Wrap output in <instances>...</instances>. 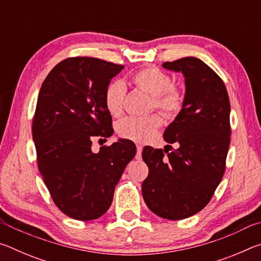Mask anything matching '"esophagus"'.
<instances>
[{
    "label": "esophagus",
    "instance_id": "obj_1",
    "mask_svg": "<svg viewBox=\"0 0 261 261\" xmlns=\"http://www.w3.org/2000/svg\"><path fill=\"white\" fill-rule=\"evenodd\" d=\"M141 152H143V147H141V145H137V154H136V159H139L141 158Z\"/></svg>",
    "mask_w": 261,
    "mask_h": 261
}]
</instances>
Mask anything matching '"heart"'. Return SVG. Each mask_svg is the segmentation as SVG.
<instances>
[{
	"label": "heart",
	"instance_id": "b5f03b06",
	"mask_svg": "<svg viewBox=\"0 0 261 261\" xmlns=\"http://www.w3.org/2000/svg\"><path fill=\"white\" fill-rule=\"evenodd\" d=\"M132 81L153 96L154 106L168 117L177 115L183 106V95L178 88L171 86L170 77L156 68L139 70ZM125 85L121 81H114L105 91V105L113 116H118L123 110L125 98ZM162 124L159 115L148 117H125L117 124V132L122 138L135 141H145L151 138Z\"/></svg>",
	"mask_w": 261,
	"mask_h": 261
}]
</instances>
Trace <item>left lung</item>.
<instances>
[{"label": "left lung", "instance_id": "8db88e82", "mask_svg": "<svg viewBox=\"0 0 261 261\" xmlns=\"http://www.w3.org/2000/svg\"><path fill=\"white\" fill-rule=\"evenodd\" d=\"M162 67L184 76L182 109L163 134L168 144L178 147L171 152L144 147L148 176L141 191L154 214L182 220L208 204L223 177L231 134L230 102L222 79L197 57L165 62Z\"/></svg>", "mask_w": 261, "mask_h": 261}]
</instances>
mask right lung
<instances>
[{"instance_id":"obj_1","label":"right lung","mask_w":261,"mask_h":261,"mask_svg":"<svg viewBox=\"0 0 261 261\" xmlns=\"http://www.w3.org/2000/svg\"><path fill=\"white\" fill-rule=\"evenodd\" d=\"M123 68L93 57H71L54 67L39 92L32 125L38 167L55 205L72 219L103 215L136 155L129 139L98 153L91 148L93 137L114 132L105 91Z\"/></svg>"}]
</instances>
